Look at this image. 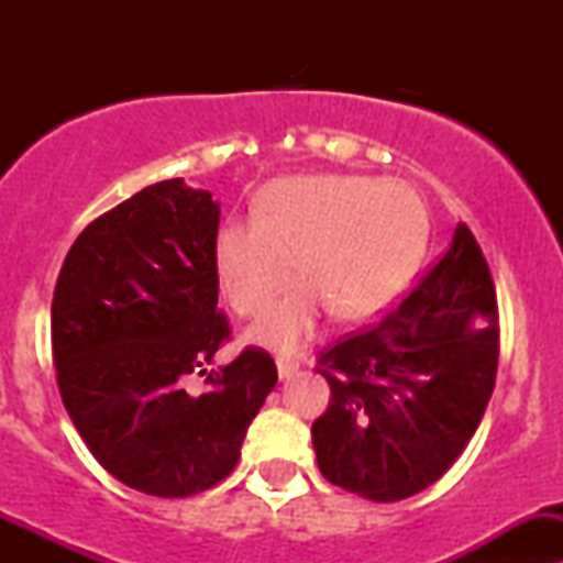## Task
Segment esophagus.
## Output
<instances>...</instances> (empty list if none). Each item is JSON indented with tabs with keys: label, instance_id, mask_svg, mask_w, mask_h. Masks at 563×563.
Wrapping results in <instances>:
<instances>
[{
	"label": "esophagus",
	"instance_id": "1",
	"mask_svg": "<svg viewBox=\"0 0 563 563\" xmlns=\"http://www.w3.org/2000/svg\"><path fill=\"white\" fill-rule=\"evenodd\" d=\"M297 371H299V362L286 360V356H277V376H280V382L291 378Z\"/></svg>",
	"mask_w": 563,
	"mask_h": 563
}]
</instances>
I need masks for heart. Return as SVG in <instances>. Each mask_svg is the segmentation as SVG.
<instances>
[{
  "mask_svg": "<svg viewBox=\"0 0 563 563\" xmlns=\"http://www.w3.org/2000/svg\"><path fill=\"white\" fill-rule=\"evenodd\" d=\"M428 220L402 181L371 176H291L264 190L253 220H229L212 245L214 277L225 302L255 316L272 305L247 340L294 351L313 334L323 310L365 318L389 302L424 247Z\"/></svg>",
  "mask_w": 563,
  "mask_h": 563,
  "instance_id": "heart-1",
  "label": "heart"
}]
</instances>
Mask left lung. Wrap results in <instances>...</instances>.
Masks as SVG:
<instances>
[{"mask_svg": "<svg viewBox=\"0 0 563 563\" xmlns=\"http://www.w3.org/2000/svg\"><path fill=\"white\" fill-rule=\"evenodd\" d=\"M498 305L468 225L376 327L321 351L332 397L313 450L332 485L402 501L446 474L476 433L496 387Z\"/></svg>", "mask_w": 563, "mask_h": 563, "instance_id": "obj_1", "label": "left lung"}]
</instances>
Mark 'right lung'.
Instances as JSON below:
<instances>
[{
	"mask_svg": "<svg viewBox=\"0 0 563 563\" xmlns=\"http://www.w3.org/2000/svg\"><path fill=\"white\" fill-rule=\"evenodd\" d=\"M218 225L212 192L157 181L78 234L54 288L62 402L95 460L146 496H196L225 479L277 384L275 360L245 349L201 395L185 389L231 338L218 313Z\"/></svg>",
	"mask_w": 563,
	"mask_h": 563,
	"instance_id": "right-lung-1",
	"label": "right lung"
}]
</instances>
